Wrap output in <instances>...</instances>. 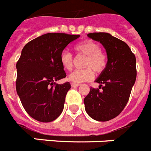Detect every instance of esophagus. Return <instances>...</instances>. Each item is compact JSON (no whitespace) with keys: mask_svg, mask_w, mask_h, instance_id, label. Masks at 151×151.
<instances>
[{"mask_svg":"<svg viewBox=\"0 0 151 151\" xmlns=\"http://www.w3.org/2000/svg\"><path fill=\"white\" fill-rule=\"evenodd\" d=\"M72 87H78L80 86V84H76V83H72L71 84Z\"/></svg>","mask_w":151,"mask_h":151,"instance_id":"esophagus-1","label":"esophagus"}]
</instances>
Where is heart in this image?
I'll return each instance as SVG.
<instances>
[{"label": "heart", "instance_id": "heart-1", "mask_svg": "<svg viewBox=\"0 0 151 151\" xmlns=\"http://www.w3.org/2000/svg\"><path fill=\"white\" fill-rule=\"evenodd\" d=\"M75 50L78 54L86 56L84 62V69H77L69 76V81L79 84L90 81L94 78V70L96 73H101L107 64V59L101 50L100 45L91 40H85L75 46ZM60 63L63 67L71 70L73 66V57L67 50H64L60 54Z\"/></svg>", "mask_w": 151, "mask_h": 151}]
</instances>
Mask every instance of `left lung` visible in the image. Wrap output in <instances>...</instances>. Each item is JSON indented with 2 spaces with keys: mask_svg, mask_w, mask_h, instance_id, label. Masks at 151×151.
<instances>
[{
  "mask_svg": "<svg viewBox=\"0 0 151 151\" xmlns=\"http://www.w3.org/2000/svg\"><path fill=\"white\" fill-rule=\"evenodd\" d=\"M87 35L104 46L107 64L95 80L103 91L91 88L84 99L85 109L93 119L106 122L116 117L127 104L136 80L135 56L127 44L109 33L94 32Z\"/></svg>",
  "mask_w": 151,
  "mask_h": 151,
  "instance_id": "obj_1",
  "label": "left lung"
}]
</instances>
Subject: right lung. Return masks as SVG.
Returning a JSON list of instances; mask_svg holds the SVG:
<instances>
[{
  "mask_svg": "<svg viewBox=\"0 0 151 151\" xmlns=\"http://www.w3.org/2000/svg\"><path fill=\"white\" fill-rule=\"evenodd\" d=\"M79 35L47 33L35 38L22 48L17 63L16 88L27 113L41 122L54 121L63 112L69 82L57 84L66 74L60 54Z\"/></svg>",
  "mask_w": 151,
  "mask_h": 151,
  "instance_id": "obj_1",
  "label": "right lung"
}]
</instances>
